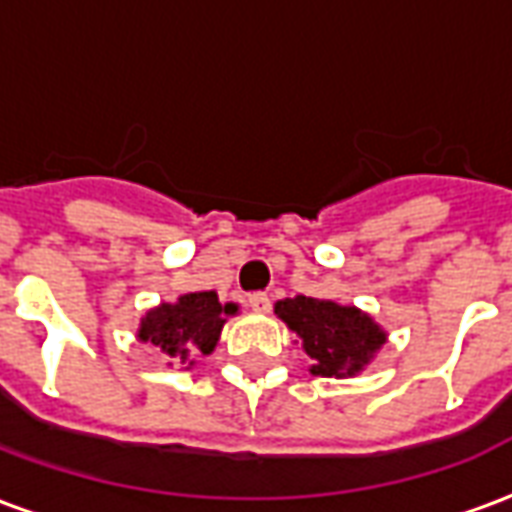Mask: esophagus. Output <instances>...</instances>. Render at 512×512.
<instances>
[{"mask_svg":"<svg viewBox=\"0 0 512 512\" xmlns=\"http://www.w3.org/2000/svg\"><path fill=\"white\" fill-rule=\"evenodd\" d=\"M246 304H249L255 312L271 310V299H268V293H252V296L246 299Z\"/></svg>","mask_w":512,"mask_h":512,"instance_id":"esophagus-1","label":"esophagus"}]
</instances>
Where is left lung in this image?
Wrapping results in <instances>:
<instances>
[{
    "instance_id": "left-lung-1",
    "label": "left lung",
    "mask_w": 512,
    "mask_h": 512,
    "mask_svg": "<svg viewBox=\"0 0 512 512\" xmlns=\"http://www.w3.org/2000/svg\"><path fill=\"white\" fill-rule=\"evenodd\" d=\"M277 315L301 337L315 376H354L386 340L370 315L326 299H285L277 304Z\"/></svg>"
}]
</instances>
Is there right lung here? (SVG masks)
<instances>
[{"instance_id":"right-lung-1","label":"right lung","mask_w":512,"mask_h":512,"mask_svg":"<svg viewBox=\"0 0 512 512\" xmlns=\"http://www.w3.org/2000/svg\"><path fill=\"white\" fill-rule=\"evenodd\" d=\"M235 304H222L213 290L186 293L175 304L150 310L139 329V340L178 365H194L197 354H211L224 326V315H235Z\"/></svg>"}]
</instances>
